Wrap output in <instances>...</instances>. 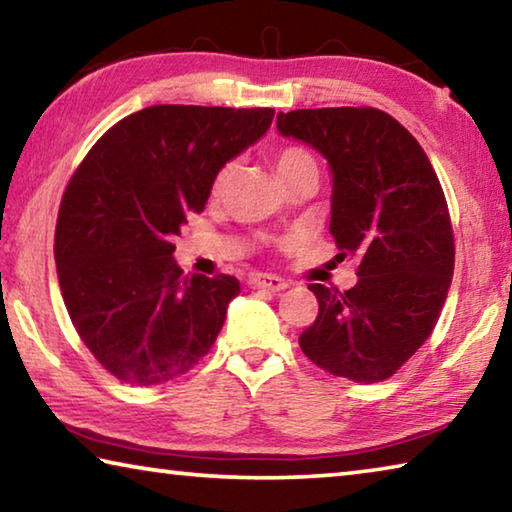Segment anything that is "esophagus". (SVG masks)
Wrapping results in <instances>:
<instances>
[{"instance_id":"34e87169","label":"esophagus","mask_w":512,"mask_h":512,"mask_svg":"<svg viewBox=\"0 0 512 512\" xmlns=\"http://www.w3.org/2000/svg\"><path fill=\"white\" fill-rule=\"evenodd\" d=\"M250 287H255V289H268V291L277 293V291L289 289V282H287V280H282L280 275L255 273V275H250Z\"/></svg>"}]
</instances>
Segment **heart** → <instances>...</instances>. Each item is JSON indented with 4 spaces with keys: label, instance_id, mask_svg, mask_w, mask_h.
<instances>
[{
    "label": "heart",
    "instance_id": "1",
    "mask_svg": "<svg viewBox=\"0 0 512 512\" xmlns=\"http://www.w3.org/2000/svg\"><path fill=\"white\" fill-rule=\"evenodd\" d=\"M307 164H316V160L305 149H298V146H287V149H280L275 153V169L280 173V178L289 176L300 167H307ZM232 173V164H223V167L216 171L214 183H212V192L219 194L223 192V187L228 185Z\"/></svg>",
    "mask_w": 512,
    "mask_h": 512
}]
</instances>
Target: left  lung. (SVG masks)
Wrapping results in <instances>:
<instances>
[{"mask_svg":"<svg viewBox=\"0 0 512 512\" xmlns=\"http://www.w3.org/2000/svg\"><path fill=\"white\" fill-rule=\"evenodd\" d=\"M277 131L332 167V221L343 257H357L348 291L309 284L318 300L300 348L318 368L359 384L393 377L433 332L454 275V230L427 153L377 108L277 115Z\"/></svg>","mask_w":512,"mask_h":512,"instance_id":"left-lung-1","label":"left lung"}]
</instances>
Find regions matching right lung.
Listing matches in <instances>:
<instances>
[{
  "label": "right lung",
  "mask_w": 512,
  "mask_h": 512,
  "mask_svg": "<svg viewBox=\"0 0 512 512\" xmlns=\"http://www.w3.org/2000/svg\"><path fill=\"white\" fill-rule=\"evenodd\" d=\"M273 108L151 106L117 121L60 201L54 257L67 314L103 368L153 386L219 336L232 275H183L173 239L203 212L216 171L271 128Z\"/></svg>",
  "instance_id": "1"
}]
</instances>
